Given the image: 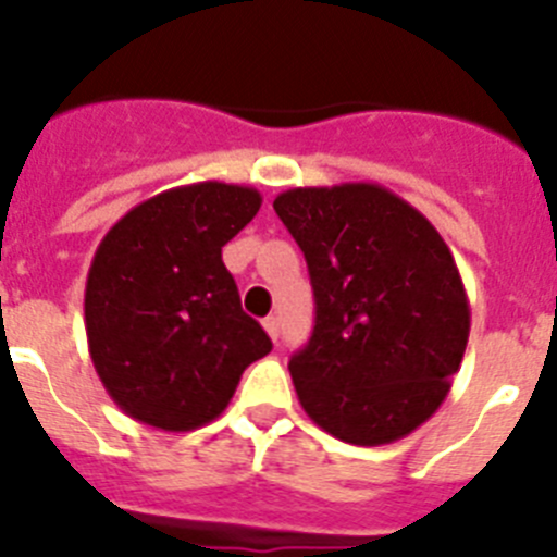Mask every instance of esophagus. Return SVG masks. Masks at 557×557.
<instances>
[{
	"label": "esophagus",
	"instance_id": "esophagus-1",
	"mask_svg": "<svg viewBox=\"0 0 557 557\" xmlns=\"http://www.w3.org/2000/svg\"><path fill=\"white\" fill-rule=\"evenodd\" d=\"M262 326H264V332L270 334V339H278V314H268V318H264L262 321Z\"/></svg>",
	"mask_w": 557,
	"mask_h": 557
}]
</instances>
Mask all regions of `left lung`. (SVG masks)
Masks as SVG:
<instances>
[{"label":"left lung","instance_id":"left-lung-1","mask_svg":"<svg viewBox=\"0 0 557 557\" xmlns=\"http://www.w3.org/2000/svg\"><path fill=\"white\" fill-rule=\"evenodd\" d=\"M273 209L314 293L312 337L289 359L304 412L354 446L410 435L444 405L469 343L449 245L379 184L295 186Z\"/></svg>","mask_w":557,"mask_h":557}]
</instances>
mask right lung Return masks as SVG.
<instances>
[{
	"mask_svg": "<svg viewBox=\"0 0 557 557\" xmlns=\"http://www.w3.org/2000/svg\"><path fill=\"white\" fill-rule=\"evenodd\" d=\"M262 206L253 186H175L102 236L86 278V337L108 396L164 432L209 424L273 343L243 312L223 245Z\"/></svg>",
	"mask_w": 557,
	"mask_h": 557,
	"instance_id": "add662e5",
	"label": "right lung"
}]
</instances>
